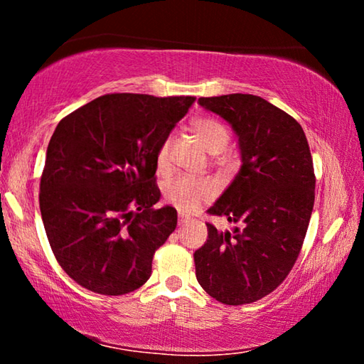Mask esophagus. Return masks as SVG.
I'll list each match as a JSON object with an SVG mask.
<instances>
[{"label":"esophagus","mask_w":364,"mask_h":364,"mask_svg":"<svg viewBox=\"0 0 364 364\" xmlns=\"http://www.w3.org/2000/svg\"><path fill=\"white\" fill-rule=\"evenodd\" d=\"M188 221H189V217L180 213V217H178V225H184V223H188Z\"/></svg>","instance_id":"esophagus-1"}]
</instances>
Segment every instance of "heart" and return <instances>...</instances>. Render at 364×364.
Listing matches in <instances>:
<instances>
[{
  "label": "heart",
  "mask_w": 364,
  "mask_h": 364,
  "mask_svg": "<svg viewBox=\"0 0 364 364\" xmlns=\"http://www.w3.org/2000/svg\"><path fill=\"white\" fill-rule=\"evenodd\" d=\"M191 130H193L200 143L204 144L205 149L210 154H220L230 143V130L223 122L217 119H210V117H202V119H196L191 123ZM171 139L167 138L159 147L157 152V164L162 168L168 162ZM213 186L207 181H199L194 178H180V180L168 184L165 196L183 212L194 210L199 207L202 202L212 199L213 196Z\"/></svg>",
  "instance_id": "1"
}]
</instances>
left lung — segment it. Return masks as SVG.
I'll list each match as a JSON object with an SVG mask.
<instances>
[{"label":"left lung","instance_id":"1","mask_svg":"<svg viewBox=\"0 0 364 364\" xmlns=\"http://www.w3.org/2000/svg\"><path fill=\"white\" fill-rule=\"evenodd\" d=\"M197 102L230 123L241 154V168L208 213L244 226L221 232L207 225L196 278L221 304H252L286 279L300 254L315 204L310 147L300 123L260 96Z\"/></svg>","mask_w":364,"mask_h":364}]
</instances>
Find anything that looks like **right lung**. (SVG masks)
<instances>
[{
	"instance_id": "1",
	"label": "right lung",
	"mask_w": 364,
	"mask_h": 364,
	"mask_svg": "<svg viewBox=\"0 0 364 364\" xmlns=\"http://www.w3.org/2000/svg\"><path fill=\"white\" fill-rule=\"evenodd\" d=\"M196 97L117 93L59 122L48 144L40 210L49 245L91 292L123 295L151 278L175 231L173 207L154 208L157 152Z\"/></svg>"
}]
</instances>
